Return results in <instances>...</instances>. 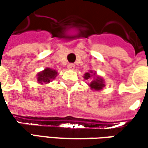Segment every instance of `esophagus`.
Listing matches in <instances>:
<instances>
[{"mask_svg":"<svg viewBox=\"0 0 148 148\" xmlns=\"http://www.w3.org/2000/svg\"><path fill=\"white\" fill-rule=\"evenodd\" d=\"M74 68H75V65L72 64V63H69L67 65V69H69V70H73Z\"/></svg>","mask_w":148,"mask_h":148,"instance_id":"1","label":"esophagus"}]
</instances>
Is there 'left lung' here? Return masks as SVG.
<instances>
[{"label": "left lung", "instance_id": "8db88e82", "mask_svg": "<svg viewBox=\"0 0 148 148\" xmlns=\"http://www.w3.org/2000/svg\"><path fill=\"white\" fill-rule=\"evenodd\" d=\"M83 78L90 82V83H88V86L94 91L101 90L105 86V80L100 76H98L95 71L89 70L88 72L84 74Z\"/></svg>", "mask_w": 148, "mask_h": 148}]
</instances>
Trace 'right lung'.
Instances as JSON below:
<instances>
[{"mask_svg": "<svg viewBox=\"0 0 148 148\" xmlns=\"http://www.w3.org/2000/svg\"><path fill=\"white\" fill-rule=\"evenodd\" d=\"M58 75V71L54 69L49 68V67H46L44 70L42 71H39L37 74V81L41 85H46L50 82H52L54 80L56 77Z\"/></svg>", "mask_w": 148, "mask_h": 148, "instance_id": "obj_1", "label": "right lung"}]
</instances>
